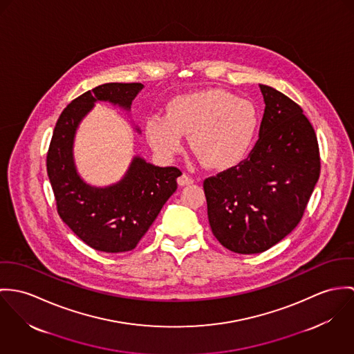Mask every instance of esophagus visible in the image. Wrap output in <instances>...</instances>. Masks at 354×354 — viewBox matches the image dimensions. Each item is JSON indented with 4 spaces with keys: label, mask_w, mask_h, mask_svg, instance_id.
Segmentation results:
<instances>
[{
    "label": "esophagus",
    "mask_w": 354,
    "mask_h": 354,
    "mask_svg": "<svg viewBox=\"0 0 354 354\" xmlns=\"http://www.w3.org/2000/svg\"><path fill=\"white\" fill-rule=\"evenodd\" d=\"M193 179L189 176V175H186V174H183V175H180L179 178H178V185L179 186H190V185H193Z\"/></svg>",
    "instance_id": "1"
}]
</instances>
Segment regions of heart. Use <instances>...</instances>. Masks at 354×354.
I'll list each match as a JSON object with an SVG mask.
<instances>
[{
  "mask_svg": "<svg viewBox=\"0 0 354 354\" xmlns=\"http://www.w3.org/2000/svg\"><path fill=\"white\" fill-rule=\"evenodd\" d=\"M259 124L255 106L224 89H203L175 96L165 115L145 123L149 145L161 158L183 149L182 136L190 137L198 161L213 171H228L247 158Z\"/></svg>",
  "mask_w": 354,
  "mask_h": 354,
  "instance_id": "1",
  "label": "heart"
}]
</instances>
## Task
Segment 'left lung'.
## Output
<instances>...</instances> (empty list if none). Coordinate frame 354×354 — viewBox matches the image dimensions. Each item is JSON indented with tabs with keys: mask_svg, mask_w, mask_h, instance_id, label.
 Here are the masks:
<instances>
[{
	"mask_svg": "<svg viewBox=\"0 0 354 354\" xmlns=\"http://www.w3.org/2000/svg\"><path fill=\"white\" fill-rule=\"evenodd\" d=\"M259 140L235 168L203 182L213 235L237 254H259L300 223L320 174L314 127L301 107L259 84Z\"/></svg>",
	"mask_w": 354,
	"mask_h": 354,
	"instance_id": "left-lung-1",
	"label": "left lung"
}]
</instances>
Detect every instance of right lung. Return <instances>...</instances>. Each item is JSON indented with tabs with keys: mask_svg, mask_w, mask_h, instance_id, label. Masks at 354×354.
I'll use <instances>...</instances> for the list:
<instances>
[{
	"mask_svg": "<svg viewBox=\"0 0 354 354\" xmlns=\"http://www.w3.org/2000/svg\"><path fill=\"white\" fill-rule=\"evenodd\" d=\"M142 88L141 82H109L76 97L57 120L47 152V175L59 217L97 251L136 248L162 205L176 192V179L182 175L176 167H156L140 156L133 158L119 182L107 187L85 183L77 172L73 142L80 122L96 102H109L130 111Z\"/></svg>",
	"mask_w": 354,
	"mask_h": 354,
	"instance_id": "1",
	"label": "right lung"
}]
</instances>
